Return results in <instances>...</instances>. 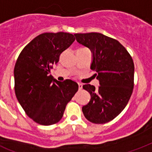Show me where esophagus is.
Masks as SVG:
<instances>
[{"mask_svg":"<svg viewBox=\"0 0 152 152\" xmlns=\"http://www.w3.org/2000/svg\"><path fill=\"white\" fill-rule=\"evenodd\" d=\"M82 87H83V85L81 83H78V88L79 90H81L82 89Z\"/></svg>","mask_w":152,"mask_h":152,"instance_id":"obj_1","label":"esophagus"}]
</instances>
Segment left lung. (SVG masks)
<instances>
[{"mask_svg": "<svg viewBox=\"0 0 152 152\" xmlns=\"http://www.w3.org/2000/svg\"><path fill=\"white\" fill-rule=\"evenodd\" d=\"M80 44L92 53L91 69L99 81L96 88L89 84L83 88L91 95L82 107L84 116L93 124H106L126 107L134 88V64L127 50L116 39L98 32L75 34Z\"/></svg>", "mask_w": 152, "mask_h": 152, "instance_id": "left-lung-1", "label": "left lung"}]
</instances>
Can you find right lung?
I'll list each match as a JSON object with an SVG mask.
<instances>
[{
  "mask_svg": "<svg viewBox=\"0 0 152 152\" xmlns=\"http://www.w3.org/2000/svg\"><path fill=\"white\" fill-rule=\"evenodd\" d=\"M75 40L67 32H45L34 38L19 54L14 69L16 97L35 122L49 126L61 120L67 104L78 90L75 81L63 82L50 75L60 55Z\"/></svg>",
  "mask_w": 152,
  "mask_h": 152,
  "instance_id": "obj_1",
  "label": "right lung"
}]
</instances>
